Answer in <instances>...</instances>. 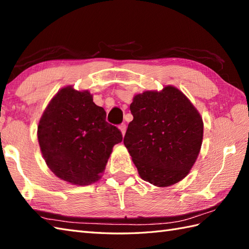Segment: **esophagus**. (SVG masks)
Returning a JSON list of instances; mask_svg holds the SVG:
<instances>
[{"instance_id": "obj_1", "label": "esophagus", "mask_w": 249, "mask_h": 249, "mask_svg": "<svg viewBox=\"0 0 249 249\" xmlns=\"http://www.w3.org/2000/svg\"><path fill=\"white\" fill-rule=\"evenodd\" d=\"M119 128H120L121 132H122V136L124 137V136H125V132H126V128H127V127H126V125H125V124H122V125H120V127H119Z\"/></svg>"}]
</instances>
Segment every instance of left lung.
<instances>
[{
    "instance_id": "1",
    "label": "left lung",
    "mask_w": 249,
    "mask_h": 249,
    "mask_svg": "<svg viewBox=\"0 0 249 249\" xmlns=\"http://www.w3.org/2000/svg\"><path fill=\"white\" fill-rule=\"evenodd\" d=\"M124 145L143 180L170 187L186 177L200 152L204 123L197 109L174 86L132 98Z\"/></svg>"
}]
</instances>
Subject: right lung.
<instances>
[{"label": "right lung", "mask_w": 249, "mask_h": 249, "mask_svg": "<svg viewBox=\"0 0 249 249\" xmlns=\"http://www.w3.org/2000/svg\"><path fill=\"white\" fill-rule=\"evenodd\" d=\"M38 142L46 165L75 186L100 180L122 134L106 122V112L88 90L63 87L46 106L38 124Z\"/></svg>", "instance_id": "obj_1"}]
</instances>
